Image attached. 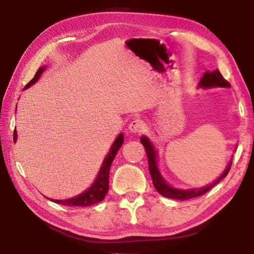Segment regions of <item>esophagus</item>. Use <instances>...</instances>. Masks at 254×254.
Listing matches in <instances>:
<instances>
[{
    "label": "esophagus",
    "instance_id": "1",
    "mask_svg": "<svg viewBox=\"0 0 254 254\" xmlns=\"http://www.w3.org/2000/svg\"><path fill=\"white\" fill-rule=\"evenodd\" d=\"M143 128H144V125H143L142 121L134 120L130 124H129L128 130L132 133H139L143 130Z\"/></svg>",
    "mask_w": 254,
    "mask_h": 254
}]
</instances>
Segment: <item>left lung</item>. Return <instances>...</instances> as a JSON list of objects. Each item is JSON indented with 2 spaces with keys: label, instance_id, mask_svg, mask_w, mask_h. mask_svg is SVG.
<instances>
[{
  "label": "left lung",
  "instance_id": "8db88e82",
  "mask_svg": "<svg viewBox=\"0 0 254 254\" xmlns=\"http://www.w3.org/2000/svg\"><path fill=\"white\" fill-rule=\"evenodd\" d=\"M217 87H220V89H228V87H230V84L229 82H227L224 77H222L218 69L213 70V71H206L203 74V76L200 77V80L197 84V89L208 90V89H217ZM140 141L143 144L144 149H146L148 163H149V172L152 178L154 188H156V190L160 194L168 198L186 200V199L197 197V196L205 194L206 192H208L211 188H214L216 184H218L222 179L227 177V174H228L231 163H232V158H231L229 160V162L227 163L225 170L222 171L221 174L214 181L213 183L201 186V188H194V189H188V190L174 188V186L169 184L168 181L163 178L161 171L159 169L158 149H156L152 141L150 140L147 136L140 137ZM236 149H237V146L234 150V152L236 151Z\"/></svg>",
  "mask_w": 254,
  "mask_h": 254
}]
</instances>
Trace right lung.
<instances>
[{"label":"right lung","instance_id":"add662e5","mask_svg":"<svg viewBox=\"0 0 254 254\" xmlns=\"http://www.w3.org/2000/svg\"><path fill=\"white\" fill-rule=\"evenodd\" d=\"M47 69V65H41L36 72L35 76L33 77L32 81H29V83L24 87V90L28 89L32 85H34L36 82L39 80L41 74L44 73V71ZM17 141V131H14V142ZM124 143V134L121 132L116 137L115 140H114L113 144L110 148V151L105 156L104 160H103V163L100 168V171L96 175L94 182L92 183L89 189L85 190L84 192L81 194L73 196V197L68 198V199H53L49 198L51 201L57 204H61L64 206H91L100 203L103 199H104L105 195L108 192V189H110V169L113 163V160L115 159L118 150L121 149ZM48 198V197H46Z\"/></svg>","mask_w":254,"mask_h":254}]
</instances>
